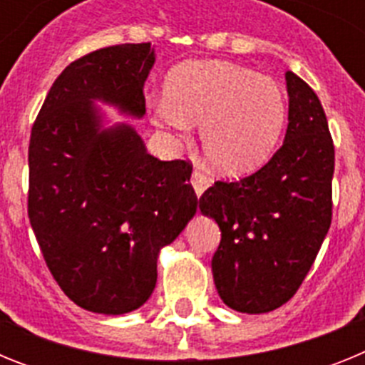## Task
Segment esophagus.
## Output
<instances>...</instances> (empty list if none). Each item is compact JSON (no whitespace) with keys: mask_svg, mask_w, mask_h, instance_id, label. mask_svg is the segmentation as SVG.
Segmentation results:
<instances>
[{"mask_svg":"<svg viewBox=\"0 0 365 365\" xmlns=\"http://www.w3.org/2000/svg\"><path fill=\"white\" fill-rule=\"evenodd\" d=\"M210 185H212V180L208 179V177H206L201 170H193L192 186H193V190H195V195H197V197H201L202 192H205V190L208 188Z\"/></svg>","mask_w":365,"mask_h":365,"instance_id":"34e87169","label":"esophagus"}]
</instances>
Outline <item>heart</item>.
<instances>
[{"label": "heart", "instance_id": "b5f03b06", "mask_svg": "<svg viewBox=\"0 0 365 365\" xmlns=\"http://www.w3.org/2000/svg\"><path fill=\"white\" fill-rule=\"evenodd\" d=\"M157 125L186 133L201 124L206 160L222 175L252 172L269 159L287 118L282 87L247 67L195 62L170 74L166 98L153 109Z\"/></svg>", "mask_w": 365, "mask_h": 365}]
</instances>
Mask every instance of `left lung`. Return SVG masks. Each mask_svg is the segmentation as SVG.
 <instances>
[{
	"instance_id": "obj_1",
	"label": "left lung",
	"mask_w": 365,
	"mask_h": 365,
	"mask_svg": "<svg viewBox=\"0 0 365 365\" xmlns=\"http://www.w3.org/2000/svg\"><path fill=\"white\" fill-rule=\"evenodd\" d=\"M289 125L283 146L252 175L217 180L199 199L221 243L212 257L228 307L261 314L282 307L305 279L333 217L334 146L320 100L285 73Z\"/></svg>"
}]
</instances>
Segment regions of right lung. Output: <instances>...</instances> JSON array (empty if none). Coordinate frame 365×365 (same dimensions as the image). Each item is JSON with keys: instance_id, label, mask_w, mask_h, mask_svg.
Masks as SVG:
<instances>
[{"instance_id": "1", "label": "right lung", "mask_w": 365, "mask_h": 365, "mask_svg": "<svg viewBox=\"0 0 365 365\" xmlns=\"http://www.w3.org/2000/svg\"><path fill=\"white\" fill-rule=\"evenodd\" d=\"M151 43L74 60L54 80L29 144V219L67 298L98 314L148 302L157 257L197 212L192 164L159 160L130 124L104 128L95 102L143 118Z\"/></svg>"}]
</instances>
